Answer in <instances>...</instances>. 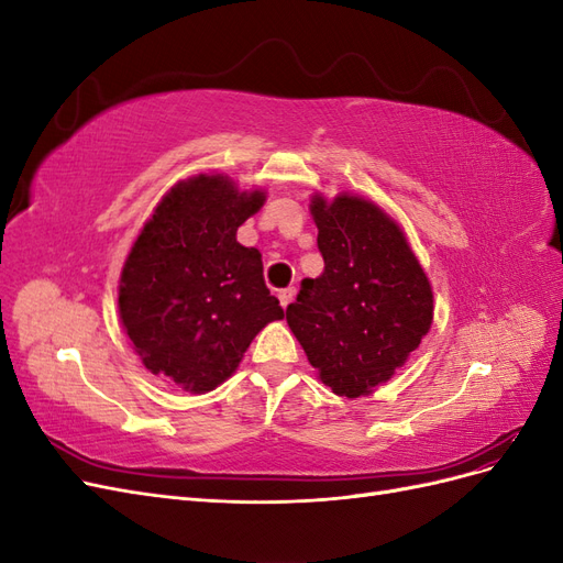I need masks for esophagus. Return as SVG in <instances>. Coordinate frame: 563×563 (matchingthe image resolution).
I'll use <instances>...</instances> for the list:
<instances>
[{
    "label": "esophagus",
    "mask_w": 563,
    "mask_h": 563,
    "mask_svg": "<svg viewBox=\"0 0 563 563\" xmlns=\"http://www.w3.org/2000/svg\"><path fill=\"white\" fill-rule=\"evenodd\" d=\"M279 296V302H282V308H288V305L294 302V298H296V288L294 286H288V288H282V291L277 294Z\"/></svg>",
    "instance_id": "34e87169"
}]
</instances>
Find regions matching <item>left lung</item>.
Instances as JSON below:
<instances>
[{
  "label": "left lung",
  "instance_id": "left-lung-1",
  "mask_svg": "<svg viewBox=\"0 0 563 563\" xmlns=\"http://www.w3.org/2000/svg\"><path fill=\"white\" fill-rule=\"evenodd\" d=\"M323 272L302 279L288 329L338 397H366L406 364L434 319L432 284L401 225L378 203L312 195Z\"/></svg>",
  "mask_w": 563,
  "mask_h": 563
}]
</instances>
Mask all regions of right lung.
I'll return each mask as SVG.
<instances>
[{
    "mask_svg": "<svg viewBox=\"0 0 563 563\" xmlns=\"http://www.w3.org/2000/svg\"><path fill=\"white\" fill-rule=\"evenodd\" d=\"M265 190L230 176L178 180L147 218L119 277V319L143 366L207 395L240 366L251 340L284 310L263 279V255L236 230Z\"/></svg>",
    "mask_w": 563,
    "mask_h": 563,
    "instance_id": "add662e5",
    "label": "right lung"
}]
</instances>
